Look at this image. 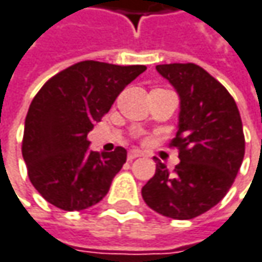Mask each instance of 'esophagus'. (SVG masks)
Wrapping results in <instances>:
<instances>
[{
  "label": "esophagus",
  "mask_w": 262,
  "mask_h": 262,
  "mask_svg": "<svg viewBox=\"0 0 262 262\" xmlns=\"http://www.w3.org/2000/svg\"><path fill=\"white\" fill-rule=\"evenodd\" d=\"M143 154L139 151V149H132V151H129V154H127V160L129 161H132V160H135V158H138V157H142Z\"/></svg>",
  "instance_id": "esophagus-1"
}]
</instances>
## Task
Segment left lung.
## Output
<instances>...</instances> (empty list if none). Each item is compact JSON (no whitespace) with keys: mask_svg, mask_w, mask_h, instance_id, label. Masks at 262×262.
I'll return each mask as SVG.
<instances>
[{"mask_svg":"<svg viewBox=\"0 0 262 262\" xmlns=\"http://www.w3.org/2000/svg\"><path fill=\"white\" fill-rule=\"evenodd\" d=\"M179 95L177 135L171 145L180 163L170 173L157 161L142 188L146 205L174 220H190L217 205L233 185L245 155L237 105L227 89L196 64L155 67Z\"/></svg>","mask_w":262,"mask_h":262,"instance_id":"8db88e82","label":"left lung"}]
</instances>
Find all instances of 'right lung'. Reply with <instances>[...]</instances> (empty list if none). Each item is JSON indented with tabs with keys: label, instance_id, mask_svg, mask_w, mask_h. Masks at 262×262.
I'll return each mask as SVG.
<instances>
[{
	"label": "right lung",
	"instance_id": "add662e5",
	"mask_svg": "<svg viewBox=\"0 0 262 262\" xmlns=\"http://www.w3.org/2000/svg\"><path fill=\"white\" fill-rule=\"evenodd\" d=\"M145 66L80 61L51 77L25 120L21 154L32 185L50 204L82 211L108 193L127 151H91L88 133Z\"/></svg>",
	"mask_w": 262,
	"mask_h": 262
}]
</instances>
